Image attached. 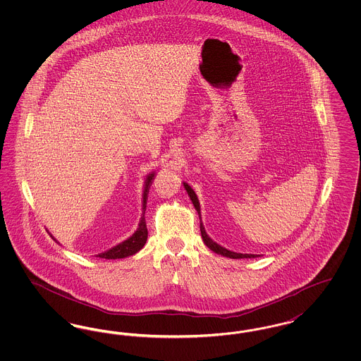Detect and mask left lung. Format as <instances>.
Returning a JSON list of instances; mask_svg holds the SVG:
<instances>
[{
	"label": "left lung",
	"mask_w": 361,
	"mask_h": 361,
	"mask_svg": "<svg viewBox=\"0 0 361 361\" xmlns=\"http://www.w3.org/2000/svg\"><path fill=\"white\" fill-rule=\"evenodd\" d=\"M184 188L187 189L189 197H190V200H192L193 206H195V208H196V211H197V212H200V204H199V200H197V196H196L195 190L190 188L187 183H184ZM200 231H202V237H203L204 243H206L207 246H208V247H209L212 252H215L216 255H221V256H224V257L228 258L257 257V255H242V253H235V252H231V250H227V249H224V247H222L221 245H218L216 242H214V240H211V238L207 235L206 230H204L203 224H200Z\"/></svg>",
	"instance_id": "1"
}]
</instances>
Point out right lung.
<instances>
[{
    "label": "right lung",
    "mask_w": 361,
    "mask_h": 361,
    "mask_svg": "<svg viewBox=\"0 0 361 361\" xmlns=\"http://www.w3.org/2000/svg\"><path fill=\"white\" fill-rule=\"evenodd\" d=\"M153 177L154 173H152L150 176H147L146 178V184H145V190H143V215L140 218V224L137 227V231L128 238V240L121 242L119 245H116L115 247L100 253L97 257L105 258V259H116V258L128 257L135 255L139 252L146 240H147V227H146V221H145V211H146V203H147V195H149V188L153 183Z\"/></svg>",
    "instance_id": "1"
}]
</instances>
